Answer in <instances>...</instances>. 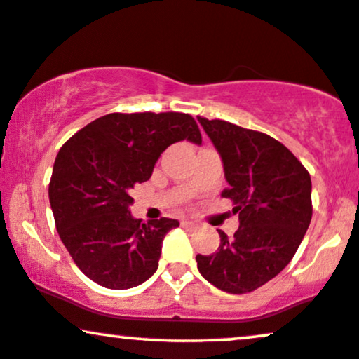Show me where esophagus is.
<instances>
[{"label": "esophagus", "instance_id": "obj_1", "mask_svg": "<svg viewBox=\"0 0 359 359\" xmlns=\"http://www.w3.org/2000/svg\"><path fill=\"white\" fill-rule=\"evenodd\" d=\"M180 224H182L184 228H195V226H197V224H195L194 222H189V219H184V222Z\"/></svg>", "mask_w": 359, "mask_h": 359}]
</instances>
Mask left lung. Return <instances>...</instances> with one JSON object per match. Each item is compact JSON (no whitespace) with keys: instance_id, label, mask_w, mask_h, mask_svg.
Listing matches in <instances>:
<instances>
[{"instance_id":"obj_1","label":"left lung","mask_w":359,"mask_h":359,"mask_svg":"<svg viewBox=\"0 0 359 359\" xmlns=\"http://www.w3.org/2000/svg\"><path fill=\"white\" fill-rule=\"evenodd\" d=\"M223 161L240 228L218 231L215 255H197L200 274L228 294H248L292 259L312 219V182L297 157L274 137L223 119L197 116Z\"/></svg>"}]
</instances>
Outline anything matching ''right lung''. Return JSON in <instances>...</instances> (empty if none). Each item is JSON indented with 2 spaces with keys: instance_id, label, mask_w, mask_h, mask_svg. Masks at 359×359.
Returning a JSON list of instances; mask_svg holds the SVG:
<instances>
[{
  "instance_id": "right-lung-1",
  "label": "right lung",
  "mask_w": 359,
  "mask_h": 359,
  "mask_svg": "<svg viewBox=\"0 0 359 359\" xmlns=\"http://www.w3.org/2000/svg\"><path fill=\"white\" fill-rule=\"evenodd\" d=\"M202 144L187 113H109L76 131L55 157L49 184L55 228L79 269L107 289H131L159 266L172 218L131 217V190L151 179L170 144Z\"/></svg>"
}]
</instances>
